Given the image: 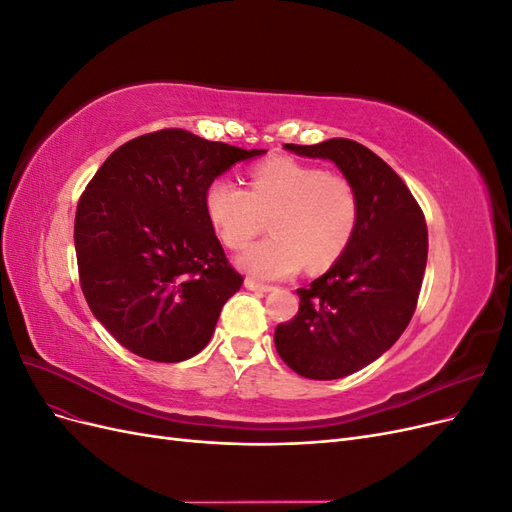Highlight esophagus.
<instances>
[{"instance_id": "esophagus-1", "label": "esophagus", "mask_w": 512, "mask_h": 512, "mask_svg": "<svg viewBox=\"0 0 512 512\" xmlns=\"http://www.w3.org/2000/svg\"><path fill=\"white\" fill-rule=\"evenodd\" d=\"M245 288L247 290H256V292H269L271 290L269 284H260L256 280H245Z\"/></svg>"}]
</instances>
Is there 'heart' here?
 Segmentation results:
<instances>
[{
	"instance_id": "b5f03b06",
	"label": "heart",
	"mask_w": 512,
	"mask_h": 512,
	"mask_svg": "<svg viewBox=\"0 0 512 512\" xmlns=\"http://www.w3.org/2000/svg\"><path fill=\"white\" fill-rule=\"evenodd\" d=\"M205 209L222 243L241 250L271 226L273 237L239 256V267L258 280H277L333 265L359 224V196L348 177L290 158H273L252 168L247 190L215 179L205 192Z\"/></svg>"
}]
</instances>
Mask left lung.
Wrapping results in <instances>:
<instances>
[{
	"mask_svg": "<svg viewBox=\"0 0 512 512\" xmlns=\"http://www.w3.org/2000/svg\"><path fill=\"white\" fill-rule=\"evenodd\" d=\"M284 147L335 162L359 196V224L344 254L297 288V316L275 329L277 354L299 376L344 378L389 350L412 320L427 265L425 215L404 179L361 143Z\"/></svg>",
	"mask_w": 512,
	"mask_h": 512,
	"instance_id": "8db88e82",
	"label": "left lung"
}]
</instances>
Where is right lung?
Returning <instances> with one entry per match:
<instances>
[{
	"mask_svg": "<svg viewBox=\"0 0 512 512\" xmlns=\"http://www.w3.org/2000/svg\"><path fill=\"white\" fill-rule=\"evenodd\" d=\"M260 153L166 128L115 149L87 183L74 218L79 282L123 348L179 363L209 344L243 275L215 237L205 192Z\"/></svg>",
	"mask_w": 512,
	"mask_h": 512,
	"instance_id": "right-lung-1",
	"label": "right lung"
}]
</instances>
